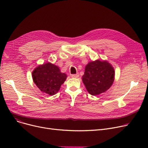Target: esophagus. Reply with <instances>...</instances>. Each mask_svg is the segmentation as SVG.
<instances>
[{
	"label": "esophagus",
	"mask_w": 148,
	"mask_h": 148,
	"mask_svg": "<svg viewBox=\"0 0 148 148\" xmlns=\"http://www.w3.org/2000/svg\"><path fill=\"white\" fill-rule=\"evenodd\" d=\"M71 77H73V78H77L79 76V74H71Z\"/></svg>",
	"instance_id": "obj_1"
}]
</instances>
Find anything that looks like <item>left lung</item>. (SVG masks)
<instances>
[{"label": "left lung", "mask_w": 148, "mask_h": 148, "mask_svg": "<svg viewBox=\"0 0 148 148\" xmlns=\"http://www.w3.org/2000/svg\"><path fill=\"white\" fill-rule=\"evenodd\" d=\"M114 78L112 66L106 61L97 60L89 62L85 67L82 80L89 94L95 96L109 89Z\"/></svg>", "instance_id": "1"}]
</instances>
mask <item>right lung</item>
Returning a JSON list of instances; mask_svg holds the SVG:
<instances>
[{
  "mask_svg": "<svg viewBox=\"0 0 148 148\" xmlns=\"http://www.w3.org/2000/svg\"><path fill=\"white\" fill-rule=\"evenodd\" d=\"M32 78L36 86L42 92L53 95L59 91L66 80V75L62 73L57 66L47 63L34 69Z\"/></svg>",
  "mask_w": 148,
  "mask_h": 148,
  "instance_id": "right-lung-1",
  "label": "right lung"
}]
</instances>
